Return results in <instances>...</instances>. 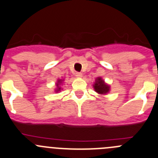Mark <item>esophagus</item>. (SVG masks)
<instances>
[{
	"label": "esophagus",
	"mask_w": 158,
	"mask_h": 158,
	"mask_svg": "<svg viewBox=\"0 0 158 158\" xmlns=\"http://www.w3.org/2000/svg\"><path fill=\"white\" fill-rule=\"evenodd\" d=\"M82 74L81 73H76V77L80 78V77H82Z\"/></svg>",
	"instance_id": "1"
}]
</instances>
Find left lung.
<instances>
[{"label":"left lung","instance_id":"8db88e82","mask_svg":"<svg viewBox=\"0 0 158 158\" xmlns=\"http://www.w3.org/2000/svg\"><path fill=\"white\" fill-rule=\"evenodd\" d=\"M93 86H94L95 91L99 94H105L108 93L110 90V86L106 85L101 78H97Z\"/></svg>","mask_w":158,"mask_h":158}]
</instances>
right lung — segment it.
I'll use <instances>...</instances> for the list:
<instances>
[{"label": "right lung", "instance_id": "right-lung-1", "mask_svg": "<svg viewBox=\"0 0 158 158\" xmlns=\"http://www.w3.org/2000/svg\"><path fill=\"white\" fill-rule=\"evenodd\" d=\"M62 81H63V80H62V79H59V80L58 81V82H57V87H58V89H57V90H56V91H57V92L59 91V90L61 89V87H59V85L61 83V82H62Z\"/></svg>", "mask_w": 158, "mask_h": 158}]
</instances>
